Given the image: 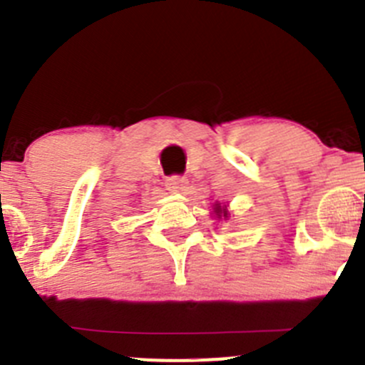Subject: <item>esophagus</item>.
I'll use <instances>...</instances> for the list:
<instances>
[{
  "label": "esophagus",
  "mask_w": 365,
  "mask_h": 365,
  "mask_svg": "<svg viewBox=\"0 0 365 365\" xmlns=\"http://www.w3.org/2000/svg\"><path fill=\"white\" fill-rule=\"evenodd\" d=\"M165 189H168L169 192H175V194L183 192V190L187 189V178L180 175L169 176V178L165 180Z\"/></svg>",
  "instance_id": "1"
}]
</instances>
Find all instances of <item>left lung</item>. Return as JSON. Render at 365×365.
I'll list each match as a JSON object with an SVG mask.
<instances>
[{"label":"left lung","mask_w":365,"mask_h":365,"mask_svg":"<svg viewBox=\"0 0 365 365\" xmlns=\"http://www.w3.org/2000/svg\"><path fill=\"white\" fill-rule=\"evenodd\" d=\"M217 210H220V208H217ZM224 217H226V213H224Z\"/></svg>","instance_id":"left-lung-1"}]
</instances>
